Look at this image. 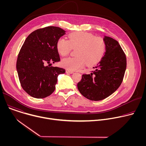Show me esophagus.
Segmentation results:
<instances>
[{
    "instance_id": "34e87169",
    "label": "esophagus",
    "mask_w": 146,
    "mask_h": 146,
    "mask_svg": "<svg viewBox=\"0 0 146 146\" xmlns=\"http://www.w3.org/2000/svg\"><path fill=\"white\" fill-rule=\"evenodd\" d=\"M66 72L67 73H70V74H72V73H74L73 71H70V70H66Z\"/></svg>"
}]
</instances>
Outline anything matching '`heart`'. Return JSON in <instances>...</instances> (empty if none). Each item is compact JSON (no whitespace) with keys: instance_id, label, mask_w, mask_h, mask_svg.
<instances>
[{"instance_id":"1","label":"heart","mask_w":146,"mask_h":146,"mask_svg":"<svg viewBox=\"0 0 146 146\" xmlns=\"http://www.w3.org/2000/svg\"><path fill=\"white\" fill-rule=\"evenodd\" d=\"M76 48V56L61 61V65L70 70L81 69L87 64L90 66L97 64L105 54L106 44L102 37L84 31L72 32L68 35V40L60 37L56 42V49L62 56H67L72 48Z\"/></svg>"}]
</instances>
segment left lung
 Masks as SVG:
<instances>
[{
  "instance_id": "obj_1",
  "label": "left lung",
  "mask_w": 146,
  "mask_h": 146,
  "mask_svg": "<svg viewBox=\"0 0 146 146\" xmlns=\"http://www.w3.org/2000/svg\"><path fill=\"white\" fill-rule=\"evenodd\" d=\"M105 54L95 70L84 74L78 82L80 92L86 98L94 101L105 99L114 93L122 82L127 68V58L118 42L105 36Z\"/></svg>"
}]
</instances>
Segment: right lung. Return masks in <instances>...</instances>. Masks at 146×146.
<instances>
[{
	"mask_svg": "<svg viewBox=\"0 0 146 146\" xmlns=\"http://www.w3.org/2000/svg\"><path fill=\"white\" fill-rule=\"evenodd\" d=\"M65 32L59 27H47L33 31L25 40L16 68L21 86L32 97L50 96L55 91L58 75L65 73L63 68L51 66V62L60 60L56 42Z\"/></svg>",
	"mask_w": 146,
	"mask_h": 146,
	"instance_id": "1",
	"label": "right lung"
}]
</instances>
